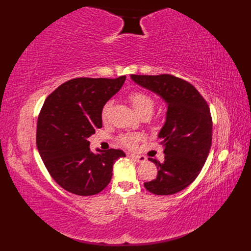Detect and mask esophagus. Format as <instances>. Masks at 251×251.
<instances>
[{
	"mask_svg": "<svg viewBox=\"0 0 251 251\" xmlns=\"http://www.w3.org/2000/svg\"><path fill=\"white\" fill-rule=\"evenodd\" d=\"M128 156H129L130 158H132V159H135V161L138 162V163H145V162L147 161L146 156H143V155H136V154H128Z\"/></svg>",
	"mask_w": 251,
	"mask_h": 251,
	"instance_id": "34e87169",
	"label": "esophagus"
}]
</instances>
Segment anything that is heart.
<instances>
[{"instance_id": "obj_1", "label": "heart", "mask_w": 251, "mask_h": 251, "mask_svg": "<svg viewBox=\"0 0 251 251\" xmlns=\"http://www.w3.org/2000/svg\"><path fill=\"white\" fill-rule=\"evenodd\" d=\"M128 99L132 105V108L136 110V112L139 115L143 113H152L154 108V99L151 97L148 93L143 92V90H135L129 94ZM110 102H106L102 109V117H105L108 110L110 108ZM142 138L139 134H127L122 135L120 137V142L123 146L127 148H134L136 146L137 141H139Z\"/></svg>"}]
</instances>
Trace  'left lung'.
<instances>
[{"instance_id":"1","label":"left lung","mask_w":251,"mask_h":251,"mask_svg":"<svg viewBox=\"0 0 251 251\" xmlns=\"http://www.w3.org/2000/svg\"><path fill=\"white\" fill-rule=\"evenodd\" d=\"M131 79L158 95L167 103L166 121L158 132L165 159L155 179L145 188L156 195H172L190 185L200 175L209 153L212 120L205 99L193 85L170 74L136 75Z\"/></svg>"}]
</instances>
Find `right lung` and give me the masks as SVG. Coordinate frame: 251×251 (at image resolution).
Listing matches in <instances>:
<instances>
[{"instance_id":"1","label":"right lung","mask_w":251,"mask_h":251,"mask_svg":"<svg viewBox=\"0 0 251 251\" xmlns=\"http://www.w3.org/2000/svg\"><path fill=\"white\" fill-rule=\"evenodd\" d=\"M125 79L73 78L55 89L42 106L36 146L51 178L70 193H99L111 181L114 162L125 156L115 149L93 153L88 141L102 127L103 105Z\"/></svg>"}]
</instances>
